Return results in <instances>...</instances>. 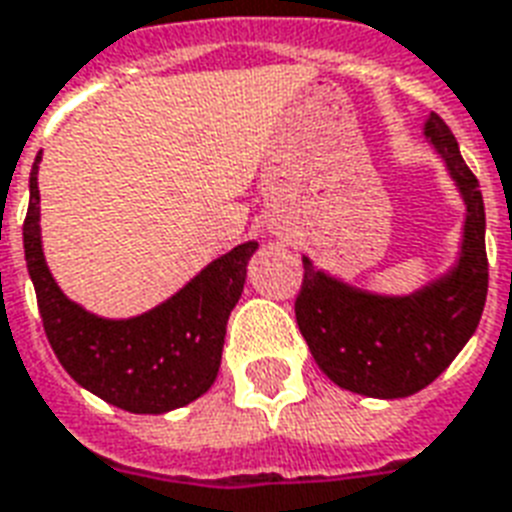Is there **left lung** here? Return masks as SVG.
I'll list each match as a JSON object with an SVG mask.
<instances>
[{
    "mask_svg": "<svg viewBox=\"0 0 512 512\" xmlns=\"http://www.w3.org/2000/svg\"><path fill=\"white\" fill-rule=\"evenodd\" d=\"M422 138L441 157L465 205L459 251L449 269L414 291L379 293L301 256V336L331 382L366 398H408L425 390L470 342L486 304V213L478 178L438 114L427 117Z\"/></svg>",
    "mask_w": 512,
    "mask_h": 512,
    "instance_id": "left-lung-1",
    "label": "left lung"
}]
</instances>
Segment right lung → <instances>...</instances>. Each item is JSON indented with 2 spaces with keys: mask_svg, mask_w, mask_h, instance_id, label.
Segmentation results:
<instances>
[{
  "mask_svg": "<svg viewBox=\"0 0 512 512\" xmlns=\"http://www.w3.org/2000/svg\"><path fill=\"white\" fill-rule=\"evenodd\" d=\"M39 162L29 178L23 224L26 267L55 358L79 387L130 414H168L211 390L227 320L240 301L259 243L235 245L173 296L133 318H104L69 299L45 261L39 227Z\"/></svg>",
  "mask_w": 512,
  "mask_h": 512,
  "instance_id": "right-lung-1",
  "label": "right lung"
}]
</instances>
